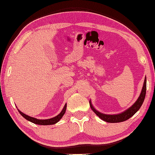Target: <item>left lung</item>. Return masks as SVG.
Segmentation results:
<instances>
[{"instance_id":"obj_1","label":"left lung","mask_w":155,"mask_h":155,"mask_svg":"<svg viewBox=\"0 0 155 155\" xmlns=\"http://www.w3.org/2000/svg\"><path fill=\"white\" fill-rule=\"evenodd\" d=\"M146 92V78H145V80H144L142 90H141L140 96L137 100V101L135 102L132 107H130L129 109H128L127 111H125L124 112H122V114H117V115H106V114H101V113L96 111V110L94 108L90 101V104L91 109H92V111L95 113L97 115H98L100 118L104 120V121H105L107 122H110V123L121 122L126 121V120L129 119L130 117H132L133 115H134L139 109H140L141 106L142 105L144 98H145Z\"/></svg>"}]
</instances>
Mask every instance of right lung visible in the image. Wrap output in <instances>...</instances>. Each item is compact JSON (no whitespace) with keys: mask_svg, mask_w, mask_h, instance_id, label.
Instances as JSON below:
<instances>
[{"mask_svg":"<svg viewBox=\"0 0 155 155\" xmlns=\"http://www.w3.org/2000/svg\"><path fill=\"white\" fill-rule=\"evenodd\" d=\"M66 107H67V104H65L64 107V109H63L61 112L58 115H57V116H55L54 117H52V118L48 119V120H38V119L34 118V117H30L27 115L23 114V113L21 112L20 110H18V111H19L20 114H21V115H22V116L24 117L26 120H28V121L34 123V124H40V125H51V124H56L57 122H58L59 121L60 119L61 118V117H63V115H64L65 114V110H66Z\"/></svg>","mask_w":155,"mask_h":155,"instance_id":"add662e5","label":"right lung"}]
</instances>
